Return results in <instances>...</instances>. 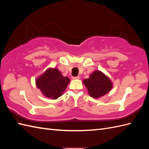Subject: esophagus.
<instances>
[{"instance_id": "obj_1", "label": "esophagus", "mask_w": 149, "mask_h": 149, "mask_svg": "<svg viewBox=\"0 0 149 149\" xmlns=\"http://www.w3.org/2000/svg\"><path fill=\"white\" fill-rule=\"evenodd\" d=\"M72 79L73 80H75V79H79L80 77L79 76H76V77H72Z\"/></svg>"}]
</instances>
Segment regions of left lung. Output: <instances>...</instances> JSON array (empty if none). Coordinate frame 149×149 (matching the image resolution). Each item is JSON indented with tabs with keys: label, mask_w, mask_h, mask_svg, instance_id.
Returning a JSON list of instances; mask_svg holds the SVG:
<instances>
[{
	"label": "left lung",
	"mask_w": 149,
	"mask_h": 149,
	"mask_svg": "<svg viewBox=\"0 0 149 149\" xmlns=\"http://www.w3.org/2000/svg\"><path fill=\"white\" fill-rule=\"evenodd\" d=\"M83 82L87 88L88 94L94 99L105 95L113 88L110 79L99 70L93 72L89 78Z\"/></svg>",
	"instance_id": "left-lung-1"
}]
</instances>
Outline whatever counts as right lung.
<instances>
[{
  "mask_svg": "<svg viewBox=\"0 0 149 149\" xmlns=\"http://www.w3.org/2000/svg\"><path fill=\"white\" fill-rule=\"evenodd\" d=\"M70 82V79L63 76L58 69L50 68L36 79V84L44 96L57 99L62 95Z\"/></svg>",
  "mask_w": 149,
  "mask_h": 149,
  "instance_id": "add662e5",
  "label": "right lung"
}]
</instances>
